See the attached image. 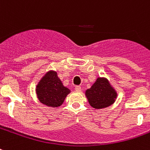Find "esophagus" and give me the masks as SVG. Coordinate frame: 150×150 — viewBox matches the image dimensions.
Returning a JSON list of instances; mask_svg holds the SVG:
<instances>
[{
	"mask_svg": "<svg viewBox=\"0 0 150 150\" xmlns=\"http://www.w3.org/2000/svg\"><path fill=\"white\" fill-rule=\"evenodd\" d=\"M75 90H76V91H78V92H80L81 91V86H75Z\"/></svg>",
	"mask_w": 150,
	"mask_h": 150,
	"instance_id": "34e87169",
	"label": "esophagus"
}]
</instances>
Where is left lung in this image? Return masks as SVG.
<instances>
[{
	"mask_svg": "<svg viewBox=\"0 0 150 150\" xmlns=\"http://www.w3.org/2000/svg\"><path fill=\"white\" fill-rule=\"evenodd\" d=\"M89 103L95 109H103L115 102L117 93L106 78L99 77L86 91Z\"/></svg>",
	"mask_w": 150,
	"mask_h": 150,
	"instance_id": "8db88e82",
	"label": "left lung"
}]
</instances>
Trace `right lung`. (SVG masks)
Masks as SVG:
<instances>
[{"label":"right lung","mask_w":150,"mask_h":150,"mask_svg":"<svg viewBox=\"0 0 150 150\" xmlns=\"http://www.w3.org/2000/svg\"><path fill=\"white\" fill-rule=\"evenodd\" d=\"M71 90L64 86L56 71H49L40 80L36 93L40 102L51 107H60L70 93Z\"/></svg>","instance_id":"1"}]
</instances>
